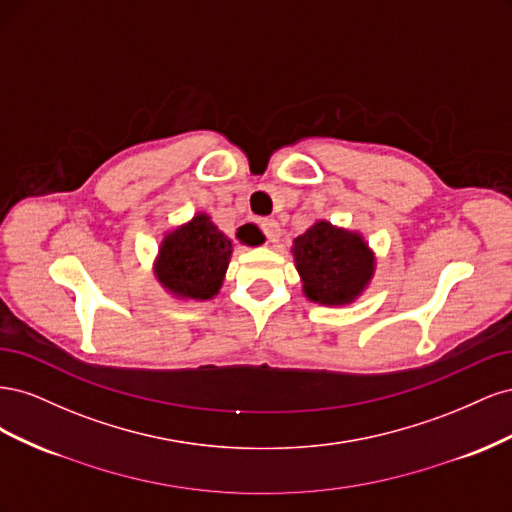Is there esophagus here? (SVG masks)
Segmentation results:
<instances>
[{
  "mask_svg": "<svg viewBox=\"0 0 512 512\" xmlns=\"http://www.w3.org/2000/svg\"><path fill=\"white\" fill-rule=\"evenodd\" d=\"M262 232H265V237L269 243H277L280 241V224H277L273 218H265L260 222Z\"/></svg>",
  "mask_w": 512,
  "mask_h": 512,
  "instance_id": "esophagus-1",
  "label": "esophagus"
}]
</instances>
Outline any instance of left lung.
Segmentation results:
<instances>
[{"mask_svg":"<svg viewBox=\"0 0 512 512\" xmlns=\"http://www.w3.org/2000/svg\"><path fill=\"white\" fill-rule=\"evenodd\" d=\"M294 262L309 301L348 305L361 297L376 269L374 252L359 232L327 220L309 226L292 245Z\"/></svg>","mask_w":512,"mask_h":512,"instance_id":"obj_1","label":"left lung"}]
</instances>
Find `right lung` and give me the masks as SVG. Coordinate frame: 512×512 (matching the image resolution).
I'll return each instance as SVG.
<instances>
[{"mask_svg": "<svg viewBox=\"0 0 512 512\" xmlns=\"http://www.w3.org/2000/svg\"><path fill=\"white\" fill-rule=\"evenodd\" d=\"M232 254V241L207 213L170 230L156 260L158 282L179 299L207 301L220 292Z\"/></svg>", "mask_w": 512, "mask_h": 512, "instance_id": "right-lung-1", "label": "right lung"}]
</instances>
